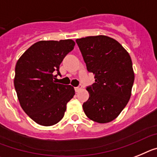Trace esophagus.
I'll list each match as a JSON object with an SVG mask.
<instances>
[{
	"mask_svg": "<svg viewBox=\"0 0 157 157\" xmlns=\"http://www.w3.org/2000/svg\"><path fill=\"white\" fill-rule=\"evenodd\" d=\"M80 90H81V87H77V88H75V91H76V92H78Z\"/></svg>",
	"mask_w": 157,
	"mask_h": 157,
	"instance_id": "obj_1",
	"label": "esophagus"
}]
</instances>
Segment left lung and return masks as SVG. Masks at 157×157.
<instances>
[{
  "instance_id": "obj_1",
  "label": "left lung",
  "mask_w": 157,
  "mask_h": 157,
  "mask_svg": "<svg viewBox=\"0 0 157 157\" xmlns=\"http://www.w3.org/2000/svg\"><path fill=\"white\" fill-rule=\"evenodd\" d=\"M76 42L95 81L87 88L89 99L83 104L84 113L98 123L111 122L131 96L134 81L131 58L118 41L106 35L88 36Z\"/></svg>"
}]
</instances>
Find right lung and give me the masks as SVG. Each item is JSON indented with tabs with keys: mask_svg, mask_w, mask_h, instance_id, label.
Masks as SVG:
<instances>
[{
	"mask_svg": "<svg viewBox=\"0 0 157 157\" xmlns=\"http://www.w3.org/2000/svg\"><path fill=\"white\" fill-rule=\"evenodd\" d=\"M72 39L39 41L16 62L14 86L22 109L41 126H50L64 117L68 102L75 95L71 85L57 83L54 72L74 48Z\"/></svg>",
	"mask_w": 157,
	"mask_h": 157,
	"instance_id": "add662e5",
	"label": "right lung"
}]
</instances>
